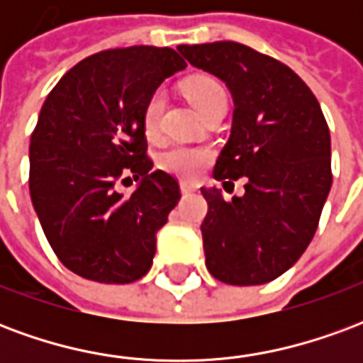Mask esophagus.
Returning a JSON list of instances; mask_svg holds the SVG:
<instances>
[{"label": "esophagus", "mask_w": 363, "mask_h": 363, "mask_svg": "<svg viewBox=\"0 0 363 363\" xmlns=\"http://www.w3.org/2000/svg\"><path fill=\"white\" fill-rule=\"evenodd\" d=\"M181 192L182 194H192V192H196V186L189 184V182H181Z\"/></svg>", "instance_id": "obj_1"}]
</instances>
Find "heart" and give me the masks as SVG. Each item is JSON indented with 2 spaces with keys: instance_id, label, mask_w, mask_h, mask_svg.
<instances>
[{
  "instance_id": "heart-1",
  "label": "heart",
  "mask_w": 363,
  "mask_h": 363,
  "mask_svg": "<svg viewBox=\"0 0 363 363\" xmlns=\"http://www.w3.org/2000/svg\"><path fill=\"white\" fill-rule=\"evenodd\" d=\"M186 95L196 106L200 114L210 111L213 106L220 104H228V93L223 89L218 79L208 77V75H198L192 77L186 85H184ZM167 95L163 89H157L153 95L147 99V103L143 106V132L147 138H155L159 134V126H161V116L165 111ZM212 159V151L208 147H190V145H173L167 151L161 153L159 157V165L167 173L174 174L179 179H194L204 165Z\"/></svg>"
}]
</instances>
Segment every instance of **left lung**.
Listing matches in <instances>:
<instances>
[{"mask_svg":"<svg viewBox=\"0 0 363 363\" xmlns=\"http://www.w3.org/2000/svg\"><path fill=\"white\" fill-rule=\"evenodd\" d=\"M233 96L216 181L245 177V194L202 189L206 267L231 286L276 280L311 243L333 184L330 134L319 101L286 64L231 40L177 46Z\"/></svg>","mask_w":363,"mask_h":363,"instance_id":"8db88e82","label":"left lung"}]
</instances>
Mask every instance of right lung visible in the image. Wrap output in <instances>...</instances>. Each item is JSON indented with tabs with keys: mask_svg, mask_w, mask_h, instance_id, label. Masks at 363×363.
Segmentation results:
<instances>
[{
	"mask_svg": "<svg viewBox=\"0 0 363 363\" xmlns=\"http://www.w3.org/2000/svg\"><path fill=\"white\" fill-rule=\"evenodd\" d=\"M184 67L173 48H114L82 60L46 96L30 135L28 189L48 243L77 276L130 284L151 268L181 189L151 171L143 106ZM126 172L140 179L130 197L116 190Z\"/></svg>",
	"mask_w": 363,
	"mask_h": 363,
	"instance_id": "add662e5",
	"label": "right lung"
}]
</instances>
